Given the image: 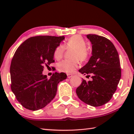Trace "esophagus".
<instances>
[{"label": "esophagus", "instance_id": "obj_1", "mask_svg": "<svg viewBox=\"0 0 134 134\" xmlns=\"http://www.w3.org/2000/svg\"><path fill=\"white\" fill-rule=\"evenodd\" d=\"M67 77L69 78H71L72 76V74H67Z\"/></svg>", "mask_w": 134, "mask_h": 134}]
</instances>
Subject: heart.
<instances>
[{
	"mask_svg": "<svg viewBox=\"0 0 134 134\" xmlns=\"http://www.w3.org/2000/svg\"><path fill=\"white\" fill-rule=\"evenodd\" d=\"M86 42L82 36L75 35L67 40L64 46L59 45L54 50L53 56L56 60L62 58L65 52V48L73 50L71 52V59H64L58 64V69L66 73H73L79 66V59L82 62L86 61L89 58L90 52L86 47Z\"/></svg>",
	"mask_w": 134,
	"mask_h": 134,
	"instance_id": "heart-1",
	"label": "heart"
}]
</instances>
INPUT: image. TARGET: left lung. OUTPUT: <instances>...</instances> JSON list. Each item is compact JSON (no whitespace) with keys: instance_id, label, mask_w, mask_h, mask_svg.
I'll use <instances>...</instances> for the list:
<instances>
[{"instance_id":"obj_1","label":"left lung","mask_w":134,"mask_h":134,"mask_svg":"<svg viewBox=\"0 0 134 134\" xmlns=\"http://www.w3.org/2000/svg\"><path fill=\"white\" fill-rule=\"evenodd\" d=\"M92 44V56L79 70L92 76L87 82L83 79L76 90L79 98L93 107H100L112 98L121 78L120 59L117 50L109 40L96 35H87Z\"/></svg>"}]
</instances>
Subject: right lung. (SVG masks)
Instances as JSON below:
<instances>
[{
	"label": "right lung",
	"mask_w": 134,
	"mask_h": 134,
	"mask_svg": "<svg viewBox=\"0 0 134 134\" xmlns=\"http://www.w3.org/2000/svg\"><path fill=\"white\" fill-rule=\"evenodd\" d=\"M64 36L30 37L17 48L10 65L11 89L20 104L31 110L42 109L56 96L58 85L67 78L64 72L42 74L44 66L55 62L53 52Z\"/></svg>",
	"instance_id": "add662e5"
}]
</instances>
